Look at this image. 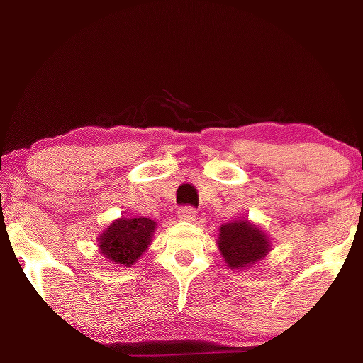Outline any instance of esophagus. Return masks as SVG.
<instances>
[{"mask_svg": "<svg viewBox=\"0 0 363 363\" xmlns=\"http://www.w3.org/2000/svg\"><path fill=\"white\" fill-rule=\"evenodd\" d=\"M178 218L183 220V222H195L196 218V210L193 206L183 205L178 208Z\"/></svg>", "mask_w": 363, "mask_h": 363, "instance_id": "1", "label": "esophagus"}]
</instances>
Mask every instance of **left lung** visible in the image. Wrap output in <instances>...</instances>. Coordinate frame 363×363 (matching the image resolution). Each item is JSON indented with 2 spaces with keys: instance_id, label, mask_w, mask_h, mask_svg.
Returning <instances> with one entry per match:
<instances>
[{
  "instance_id": "1",
  "label": "left lung",
  "mask_w": 363,
  "mask_h": 363,
  "mask_svg": "<svg viewBox=\"0 0 363 363\" xmlns=\"http://www.w3.org/2000/svg\"><path fill=\"white\" fill-rule=\"evenodd\" d=\"M218 248L227 265L237 270V268L250 267L252 263L265 257L270 243L265 235L260 232V228L243 220V222L222 225Z\"/></svg>"
}]
</instances>
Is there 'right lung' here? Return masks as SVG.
Segmentation results:
<instances>
[{"instance_id": "add662e5", "label": "right lung", "mask_w": 363, "mask_h": 363, "mask_svg": "<svg viewBox=\"0 0 363 363\" xmlns=\"http://www.w3.org/2000/svg\"><path fill=\"white\" fill-rule=\"evenodd\" d=\"M150 218H120L100 237V250L111 263L131 267L147 250L155 230Z\"/></svg>"}]
</instances>
